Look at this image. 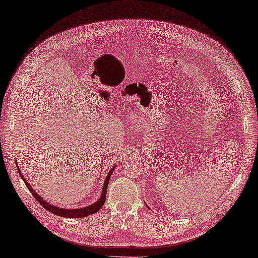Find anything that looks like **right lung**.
<instances>
[{
	"label": "right lung",
	"instance_id": "obj_1",
	"mask_svg": "<svg viewBox=\"0 0 258 258\" xmlns=\"http://www.w3.org/2000/svg\"><path fill=\"white\" fill-rule=\"evenodd\" d=\"M114 167L109 172L108 176H106L104 184H103V188H102V193H101L100 199L97 201L95 204H93V205H91V206H87L85 208H79V209H63V208L53 206V205H51V204L47 203L46 201L42 200V198L39 197V194H37L36 192H35V190H33V188L30 185V183H28V181H26V179L24 178V176L21 174V170H19V168H18V167H17V170H18V173H19L20 177L22 178V180L24 181L25 185L28 186L29 190L33 194V197L37 200V202L40 204V205L44 209H47L48 211H50L51 214H54L56 216L63 217V218H84V217H87V216H91V215L96 214V212L98 211L103 206V204L105 202V198H106V189H108V183H109V180H110V177H111V175L113 173Z\"/></svg>",
	"mask_w": 258,
	"mask_h": 258
}]
</instances>
